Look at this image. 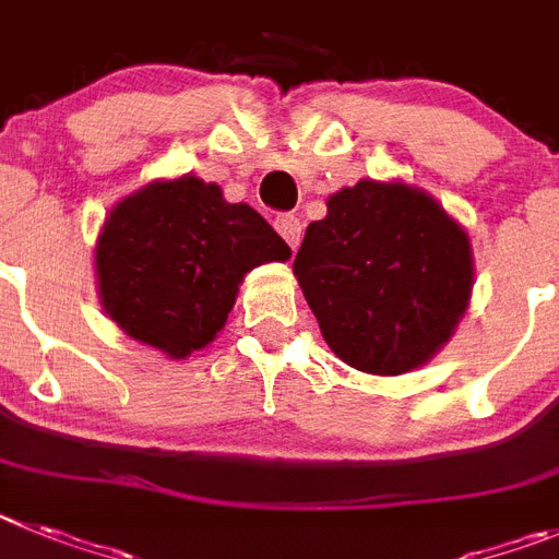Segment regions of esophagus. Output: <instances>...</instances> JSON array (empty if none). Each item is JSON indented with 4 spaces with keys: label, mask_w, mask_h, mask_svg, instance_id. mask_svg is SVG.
<instances>
[{
    "label": "esophagus",
    "mask_w": 559,
    "mask_h": 559,
    "mask_svg": "<svg viewBox=\"0 0 559 559\" xmlns=\"http://www.w3.org/2000/svg\"><path fill=\"white\" fill-rule=\"evenodd\" d=\"M275 230H278L281 239H284V242L295 250L300 245L304 225H300V219L295 217V214H281V217H275Z\"/></svg>",
    "instance_id": "34e87169"
}]
</instances>
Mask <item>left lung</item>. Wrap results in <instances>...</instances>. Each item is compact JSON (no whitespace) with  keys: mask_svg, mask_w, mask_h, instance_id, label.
Returning <instances> with one entry per match:
<instances>
[{"mask_svg":"<svg viewBox=\"0 0 559 559\" xmlns=\"http://www.w3.org/2000/svg\"><path fill=\"white\" fill-rule=\"evenodd\" d=\"M325 209L306 228L292 270L329 348L373 376L426 365L471 304L467 230L404 180L361 178Z\"/></svg>","mask_w":559,"mask_h":559,"instance_id":"left-lung-1","label":"left lung"}]
</instances>
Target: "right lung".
Segmentation results:
<instances>
[{
	"instance_id": "1",
	"label": "right lung",
	"mask_w": 559,
	"mask_h": 559,
	"mask_svg": "<svg viewBox=\"0 0 559 559\" xmlns=\"http://www.w3.org/2000/svg\"><path fill=\"white\" fill-rule=\"evenodd\" d=\"M289 255L259 211L228 203L217 183L180 175L110 209L94 270L105 314L130 340L186 359L225 329L245 275Z\"/></svg>"
}]
</instances>
